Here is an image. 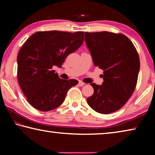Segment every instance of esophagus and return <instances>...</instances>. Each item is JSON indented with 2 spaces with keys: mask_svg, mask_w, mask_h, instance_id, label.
<instances>
[{
  "mask_svg": "<svg viewBox=\"0 0 155 155\" xmlns=\"http://www.w3.org/2000/svg\"><path fill=\"white\" fill-rule=\"evenodd\" d=\"M84 85H85V83H84L82 81H79V82H78V85L81 86V87H82V86H83Z\"/></svg>",
  "mask_w": 155,
  "mask_h": 155,
  "instance_id": "34e87169",
  "label": "esophagus"
}]
</instances>
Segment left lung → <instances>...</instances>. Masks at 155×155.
Returning a JSON list of instances; mask_svg holds the SVG:
<instances>
[{"instance_id":"left-lung-1","label":"left lung","mask_w":155,"mask_h":155,"mask_svg":"<svg viewBox=\"0 0 155 155\" xmlns=\"http://www.w3.org/2000/svg\"><path fill=\"white\" fill-rule=\"evenodd\" d=\"M85 41L94 65L104 70L103 85L90 83L94 91L87 103L100 114L116 111L128 101L137 85L140 68L137 50L122 33L85 32Z\"/></svg>"}]
</instances>
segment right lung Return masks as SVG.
<instances>
[{"label":"right lung","mask_w":155,"mask_h":155,"mask_svg":"<svg viewBox=\"0 0 155 155\" xmlns=\"http://www.w3.org/2000/svg\"><path fill=\"white\" fill-rule=\"evenodd\" d=\"M83 36V31H38L23 44L17 57L18 81L34 108L41 111L56 109L68 91L77 85L76 79L59 78L52 68L61 67L65 59L82 45Z\"/></svg>","instance_id":"right-lung-1"}]
</instances>
